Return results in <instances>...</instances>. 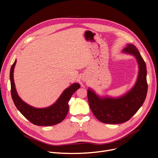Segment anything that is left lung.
Wrapping results in <instances>:
<instances>
[{
	"instance_id": "obj_1",
	"label": "left lung",
	"mask_w": 158,
	"mask_h": 158,
	"mask_svg": "<svg viewBox=\"0 0 158 158\" xmlns=\"http://www.w3.org/2000/svg\"><path fill=\"white\" fill-rule=\"evenodd\" d=\"M122 52L134 56L138 62V74L134 86L127 93L117 98L100 96L91 88L87 89L90 108L95 117L104 123L127 122L142 106L147 96V67L138 49L134 45L127 44Z\"/></svg>"
}]
</instances>
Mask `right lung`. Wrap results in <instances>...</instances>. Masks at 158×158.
I'll return each mask as SVG.
<instances>
[{
    "instance_id": "right-lung-1",
    "label": "right lung",
    "mask_w": 158,
    "mask_h": 158,
    "mask_svg": "<svg viewBox=\"0 0 158 158\" xmlns=\"http://www.w3.org/2000/svg\"><path fill=\"white\" fill-rule=\"evenodd\" d=\"M17 60L10 70L11 93L15 106L30 122L39 126H52L62 122L69 111L68 102L71 96L80 87L78 83H74L65 89L58 100L51 106L44 108H36L29 106L18 95L14 82L13 73Z\"/></svg>"
}]
</instances>
